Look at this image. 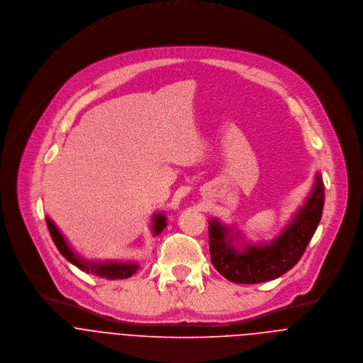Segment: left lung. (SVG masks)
<instances>
[{"instance_id": "left-lung-1", "label": "left lung", "mask_w": 363, "mask_h": 363, "mask_svg": "<svg viewBox=\"0 0 363 363\" xmlns=\"http://www.w3.org/2000/svg\"><path fill=\"white\" fill-rule=\"evenodd\" d=\"M324 206V183L317 172L309 196L289 223L267 243H247L240 230L218 219L208 220L212 265L235 284H259L289 271L306 250Z\"/></svg>"}]
</instances>
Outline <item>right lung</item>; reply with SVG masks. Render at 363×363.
Listing matches in <instances>:
<instances>
[{
    "instance_id": "add662e5",
    "label": "right lung",
    "mask_w": 363,
    "mask_h": 363,
    "mask_svg": "<svg viewBox=\"0 0 363 363\" xmlns=\"http://www.w3.org/2000/svg\"><path fill=\"white\" fill-rule=\"evenodd\" d=\"M48 228L52 235V242L58 252L68 259L71 264L78 267L79 269L95 274L98 277H102L106 279H124L133 277L138 269L140 265L134 261H120V259H107V261H92V259H84L78 253L74 252V249L69 246L61 230L57 228V225L52 222L49 216H46ZM166 226V216L163 213H154L152 216V230L154 235L157 236Z\"/></svg>"
}]
</instances>
